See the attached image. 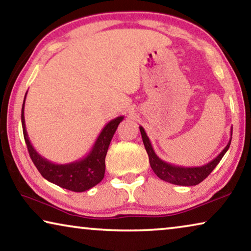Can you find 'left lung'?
I'll return each mask as SVG.
<instances>
[{"mask_svg":"<svg viewBox=\"0 0 251 251\" xmlns=\"http://www.w3.org/2000/svg\"><path fill=\"white\" fill-rule=\"evenodd\" d=\"M140 130L145 150H147L148 152L150 166H151L152 170L154 171V174L158 176L160 179H162V180L179 186H195L203 181L204 179L214 170V168L218 166L219 162L221 161L223 155L226 154V151L230 148L231 138H232V128H231V137L229 143L226 144V147L222 150V152L220 153L216 158L213 159L211 162L201 167H180L168 163L160 159L159 156L156 155L154 150H153L151 141H150V138L147 135V133H145L143 127L140 126Z\"/></svg>","mask_w":251,"mask_h":251,"instance_id":"left-lung-1","label":"left lung"}]
</instances>
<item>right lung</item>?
Segmentation results:
<instances>
[{
  "mask_svg": "<svg viewBox=\"0 0 251 251\" xmlns=\"http://www.w3.org/2000/svg\"><path fill=\"white\" fill-rule=\"evenodd\" d=\"M25 96H27V93H25ZM25 96L21 110L22 129H24V137L25 144H27L30 158H31L33 164L38 169L40 175L48 181L75 193L85 192V190L91 189L92 187L98 185L104 177V170H106L104 159H106L110 141L116 129H117L119 123L124 119V116H119V117H116L115 119H111L109 123H107L101 133L99 134L98 138L96 140L95 144H93L91 151L87 155L80 160H76V161L57 164L40 155L29 140L25 123Z\"/></svg>",
  "mask_w": 251,
  "mask_h": 251,
  "instance_id": "add662e5",
  "label": "right lung"
}]
</instances>
